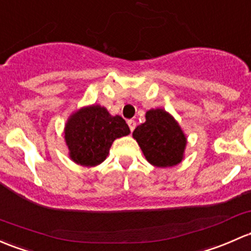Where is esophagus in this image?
Wrapping results in <instances>:
<instances>
[{
	"label": "esophagus",
	"instance_id": "esophagus-1",
	"mask_svg": "<svg viewBox=\"0 0 251 251\" xmlns=\"http://www.w3.org/2000/svg\"><path fill=\"white\" fill-rule=\"evenodd\" d=\"M127 125H128V127H130L131 132H132V131L134 130V128H136V121H134V120H132V119H131V120H128V121H127Z\"/></svg>",
	"mask_w": 251,
	"mask_h": 251
}]
</instances>
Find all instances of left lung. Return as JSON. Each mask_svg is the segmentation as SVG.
<instances>
[{
	"label": "left lung",
	"instance_id": "obj_1",
	"mask_svg": "<svg viewBox=\"0 0 251 251\" xmlns=\"http://www.w3.org/2000/svg\"><path fill=\"white\" fill-rule=\"evenodd\" d=\"M133 138L156 167H172L183 159L186 138L178 123L163 109L147 112L146 123L137 126Z\"/></svg>",
	"mask_w": 251,
	"mask_h": 251
}]
</instances>
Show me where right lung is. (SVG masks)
I'll return each instance as SVG.
<instances>
[{"label":"right lung","instance_id":"add662e5","mask_svg":"<svg viewBox=\"0 0 251 251\" xmlns=\"http://www.w3.org/2000/svg\"><path fill=\"white\" fill-rule=\"evenodd\" d=\"M128 133L130 127L123 118L112 117L100 105L81 108L70 118L65 127L71 159L83 166L103 162L114 139Z\"/></svg>","mask_w":251,"mask_h":251}]
</instances>
